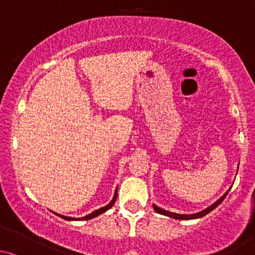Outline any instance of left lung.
<instances>
[{"label": "left lung", "instance_id": "1", "mask_svg": "<svg viewBox=\"0 0 255 255\" xmlns=\"http://www.w3.org/2000/svg\"><path fill=\"white\" fill-rule=\"evenodd\" d=\"M228 191H230V189H228L227 191H226V193L224 194V195L221 196V198L219 199V200L217 201H215L214 204H212V205H210L209 207H206L205 210H203V211H200V212H198V214H190V215H184V214H175V212H172V211H167V210H164V209H161V207H158L157 205H154L153 204V209H154V211L156 212H158V214H161V215H164V216H168V217H172V219H175V220H194V219H200V217H203V216H205V215H207L209 214L210 211H212V210L215 209V207H217L220 205V204L222 203V201H224V199L226 198V195H227V193Z\"/></svg>", "mask_w": 255, "mask_h": 255}]
</instances>
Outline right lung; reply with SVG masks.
Wrapping results in <instances>:
<instances>
[{
  "label": "right lung",
  "instance_id": "obj_1",
  "mask_svg": "<svg viewBox=\"0 0 255 255\" xmlns=\"http://www.w3.org/2000/svg\"><path fill=\"white\" fill-rule=\"evenodd\" d=\"M117 195H118V188L115 189L114 196H113L112 201H110V203L108 204V205H106V206L101 207V209L96 210V211H93V212H92V214H88L87 216H85V217H80V219H76V217H69V216H64V215L56 214V212H54V214H55V215H57V216H60V217H61V219H64V220H67V221H75V220H91V219H94V217L99 216V215H101V214H103V212H106L107 210H109L110 207H112L113 205H114V204H115V200H117Z\"/></svg>",
  "mask_w": 255,
  "mask_h": 255
}]
</instances>
